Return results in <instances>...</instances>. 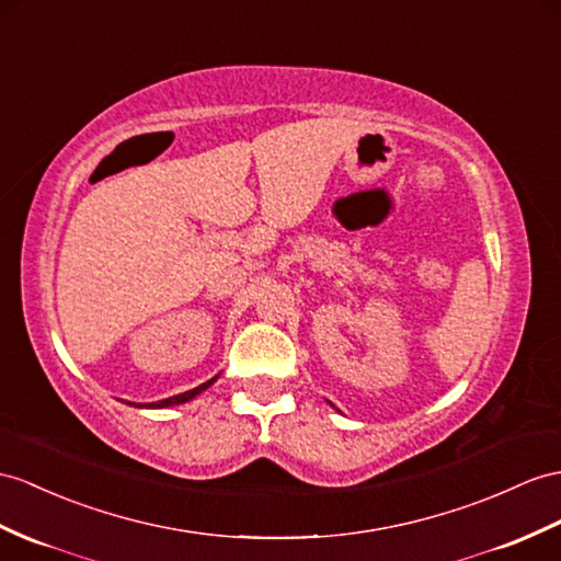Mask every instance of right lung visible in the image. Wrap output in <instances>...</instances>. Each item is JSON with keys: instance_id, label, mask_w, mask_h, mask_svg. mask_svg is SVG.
Returning <instances> with one entry per match:
<instances>
[{"instance_id": "obj_1", "label": "right lung", "mask_w": 561, "mask_h": 561, "mask_svg": "<svg viewBox=\"0 0 561 561\" xmlns=\"http://www.w3.org/2000/svg\"><path fill=\"white\" fill-rule=\"evenodd\" d=\"M218 376H214L211 380H207V383H202V386H197V388H193V390H187V392H181V394H173V398H167V400H159V402H149V404H133V407H147V409H161V407H173V404H183V402H190L193 398H197L199 392H204L207 390L214 380H216Z\"/></svg>"}]
</instances>
